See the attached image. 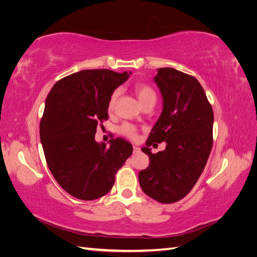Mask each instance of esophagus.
Wrapping results in <instances>:
<instances>
[{"label": "esophagus", "mask_w": 257, "mask_h": 257, "mask_svg": "<svg viewBox=\"0 0 257 257\" xmlns=\"http://www.w3.org/2000/svg\"><path fill=\"white\" fill-rule=\"evenodd\" d=\"M133 151H134V153H139V151H141V148L137 147V146H134L133 147Z\"/></svg>", "instance_id": "esophagus-1"}]
</instances>
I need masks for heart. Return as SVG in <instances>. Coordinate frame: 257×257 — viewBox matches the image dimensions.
I'll return each mask as SVG.
<instances>
[{
	"instance_id": "obj_1",
	"label": "heart",
	"mask_w": 257,
	"mask_h": 257,
	"mask_svg": "<svg viewBox=\"0 0 257 257\" xmlns=\"http://www.w3.org/2000/svg\"><path fill=\"white\" fill-rule=\"evenodd\" d=\"M135 93L139 99V102L142 103L143 106L148 105V104H155L157 102V93L150 87L149 84L147 83H138L135 85ZM120 94V90L115 89L109 96V99H108V104L107 108L109 111H112L113 108L115 106L116 99H118ZM120 133L124 136H126L131 139H136L138 135V131L137 127L133 124L131 123H124L120 127Z\"/></svg>"
}]
</instances>
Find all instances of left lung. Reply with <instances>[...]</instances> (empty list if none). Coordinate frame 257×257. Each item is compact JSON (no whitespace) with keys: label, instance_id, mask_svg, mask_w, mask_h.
<instances>
[{"label":"left lung","instance_id":"1","mask_svg":"<svg viewBox=\"0 0 257 257\" xmlns=\"http://www.w3.org/2000/svg\"><path fill=\"white\" fill-rule=\"evenodd\" d=\"M154 81L163 96V111L142 151L150 164L138 175L142 190L162 204L188 195L212 149L213 110L198 80L172 67L158 68ZM167 143L152 154L153 142Z\"/></svg>","mask_w":257,"mask_h":257}]
</instances>
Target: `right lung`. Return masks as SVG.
I'll use <instances>...</instances> for the list:
<instances>
[{"instance_id": "right-lung-1", "label": "right lung", "mask_w": 257, "mask_h": 257, "mask_svg": "<svg viewBox=\"0 0 257 257\" xmlns=\"http://www.w3.org/2000/svg\"><path fill=\"white\" fill-rule=\"evenodd\" d=\"M130 74L84 69L59 80L46 98L41 142L52 176L69 195L82 200L104 196L133 153L125 139H111L109 148L94 139L97 124L108 119L110 94Z\"/></svg>"}]
</instances>
